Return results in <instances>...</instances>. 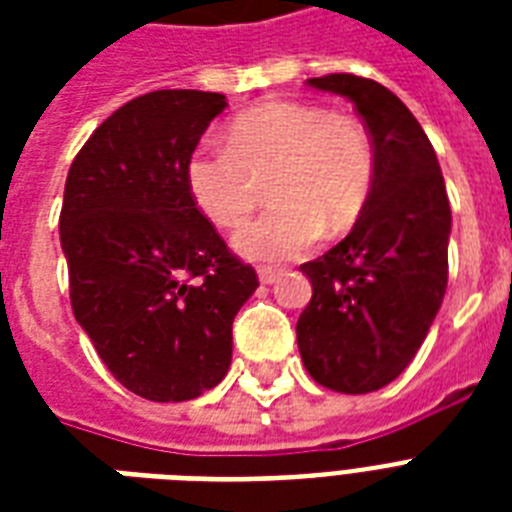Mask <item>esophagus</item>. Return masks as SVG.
<instances>
[{"instance_id":"34e87169","label":"esophagus","mask_w":512,"mask_h":512,"mask_svg":"<svg viewBox=\"0 0 512 512\" xmlns=\"http://www.w3.org/2000/svg\"><path fill=\"white\" fill-rule=\"evenodd\" d=\"M257 276H260V284H276L281 279V271H276V268H260Z\"/></svg>"}]
</instances>
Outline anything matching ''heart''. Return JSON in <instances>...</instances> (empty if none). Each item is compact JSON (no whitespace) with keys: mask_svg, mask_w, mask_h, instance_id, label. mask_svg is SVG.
<instances>
[{"mask_svg":"<svg viewBox=\"0 0 512 512\" xmlns=\"http://www.w3.org/2000/svg\"><path fill=\"white\" fill-rule=\"evenodd\" d=\"M228 146L201 143L185 162L196 207L220 228H239L271 177L273 207L236 233L257 263L305 255L329 233L348 231L374 183V146L358 119L319 103L271 100L228 124Z\"/></svg>","mask_w":512,"mask_h":512,"instance_id":"obj_1","label":"heart"}]
</instances>
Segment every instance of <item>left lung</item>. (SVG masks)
I'll list each match as a JSON object with an SVG mask.
<instances>
[{"label": "left lung", "instance_id": "8db88e82", "mask_svg": "<svg viewBox=\"0 0 512 512\" xmlns=\"http://www.w3.org/2000/svg\"><path fill=\"white\" fill-rule=\"evenodd\" d=\"M308 84L345 95L364 119L374 183L353 231L300 265L313 297L297 319V348L319 385L372 393L409 366L441 308L452 209L428 135L388 87L353 74Z\"/></svg>", "mask_w": 512, "mask_h": 512}]
</instances>
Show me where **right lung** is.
<instances>
[{
	"label": "right lung",
	"instance_id": "add662e5",
	"mask_svg": "<svg viewBox=\"0 0 512 512\" xmlns=\"http://www.w3.org/2000/svg\"><path fill=\"white\" fill-rule=\"evenodd\" d=\"M223 108L220 92L140 95L92 132L66 177L71 308L108 372L148 401H188L223 380L233 319L260 287L185 183Z\"/></svg>",
	"mask_w": 512,
	"mask_h": 512
}]
</instances>
